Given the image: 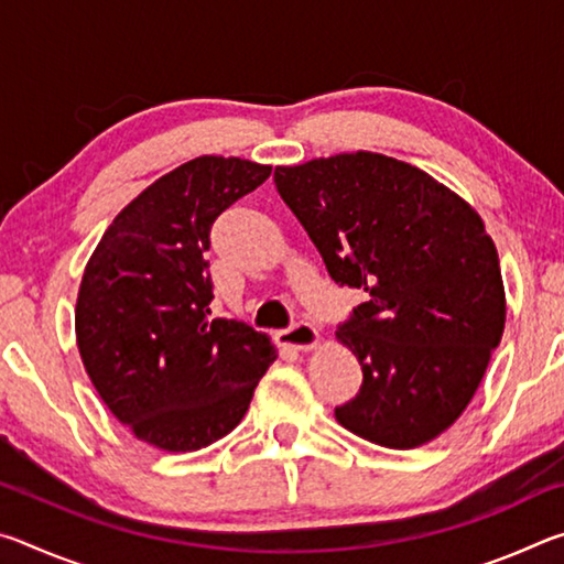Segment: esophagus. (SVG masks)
<instances>
[{"label": "esophagus", "instance_id": "obj_1", "mask_svg": "<svg viewBox=\"0 0 564 564\" xmlns=\"http://www.w3.org/2000/svg\"><path fill=\"white\" fill-rule=\"evenodd\" d=\"M275 340H279L281 346H289L295 350H313L318 348L321 336L311 323H295V326L275 333Z\"/></svg>", "mask_w": 564, "mask_h": 564}]
</instances>
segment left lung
<instances>
[{"mask_svg": "<svg viewBox=\"0 0 564 564\" xmlns=\"http://www.w3.org/2000/svg\"><path fill=\"white\" fill-rule=\"evenodd\" d=\"M328 275L368 301L336 330L362 386L336 420L393 451L445 433L505 330L498 248L480 214L423 169L373 151L275 166Z\"/></svg>", "mask_w": 564, "mask_h": 564, "instance_id": "8db88e82", "label": "left lung"}]
</instances>
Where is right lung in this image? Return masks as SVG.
Returning <instances> with one entry per match:
<instances>
[{"mask_svg":"<svg viewBox=\"0 0 564 564\" xmlns=\"http://www.w3.org/2000/svg\"><path fill=\"white\" fill-rule=\"evenodd\" d=\"M271 176L238 156H198L127 204L84 269L76 346L94 388L133 437L166 453L221 441L279 358L271 338L212 318L208 231Z\"/></svg>","mask_w":564,"mask_h":564,"instance_id":"obj_1","label":"right lung"}]
</instances>
